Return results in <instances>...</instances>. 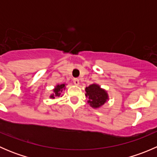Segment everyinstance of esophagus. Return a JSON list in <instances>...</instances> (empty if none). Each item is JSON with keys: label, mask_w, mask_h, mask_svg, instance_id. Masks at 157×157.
I'll return each mask as SVG.
<instances>
[{"label": "esophagus", "mask_w": 157, "mask_h": 157, "mask_svg": "<svg viewBox=\"0 0 157 157\" xmlns=\"http://www.w3.org/2000/svg\"><path fill=\"white\" fill-rule=\"evenodd\" d=\"M73 81H74V83L75 85H78L79 83H80V82H79V79L77 78H74L73 79Z\"/></svg>", "instance_id": "obj_1"}]
</instances>
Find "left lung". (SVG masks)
I'll list each match as a JSON object with an SVG mask.
<instances>
[{
    "mask_svg": "<svg viewBox=\"0 0 157 157\" xmlns=\"http://www.w3.org/2000/svg\"><path fill=\"white\" fill-rule=\"evenodd\" d=\"M86 92V96L89 99L88 102L93 108H99L108 99L106 92L96 84H92L87 86Z\"/></svg>",
    "mask_w": 157,
    "mask_h": 157,
    "instance_id": "8db88e82",
    "label": "left lung"
}]
</instances>
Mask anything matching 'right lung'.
Segmentation results:
<instances>
[{"mask_svg": "<svg viewBox=\"0 0 157 157\" xmlns=\"http://www.w3.org/2000/svg\"><path fill=\"white\" fill-rule=\"evenodd\" d=\"M64 86H65V85L64 84L58 85V86L55 87V90H54V93H55V94L52 95V96H51V98H55V96H61V92H62L63 90H64Z\"/></svg>", "mask_w": 157, "mask_h": 157, "instance_id": "1", "label": "right lung"}]
</instances>
